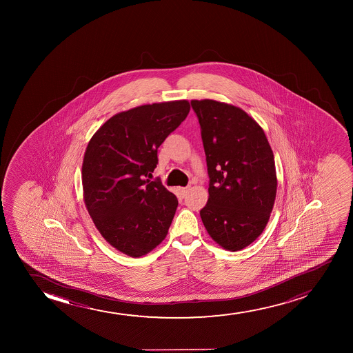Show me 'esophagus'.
Instances as JSON below:
<instances>
[{
    "label": "esophagus",
    "instance_id": "34e87169",
    "mask_svg": "<svg viewBox=\"0 0 353 353\" xmlns=\"http://www.w3.org/2000/svg\"><path fill=\"white\" fill-rule=\"evenodd\" d=\"M188 192H190V186H187V187H181V188H180V194H181V196H186L187 195V193H188Z\"/></svg>",
    "mask_w": 353,
    "mask_h": 353
}]
</instances>
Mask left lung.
<instances>
[{
  "label": "left lung",
  "mask_w": 353,
  "mask_h": 353,
  "mask_svg": "<svg viewBox=\"0 0 353 353\" xmlns=\"http://www.w3.org/2000/svg\"><path fill=\"white\" fill-rule=\"evenodd\" d=\"M210 178L200 216L208 234L239 251L263 233L276 194L274 157L263 128L246 112L214 100H192Z\"/></svg>",
  "instance_id": "1"
}]
</instances>
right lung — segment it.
<instances>
[{
  "label": "right lung",
  "mask_w": 353,
  "mask_h": 353,
  "mask_svg": "<svg viewBox=\"0 0 353 353\" xmlns=\"http://www.w3.org/2000/svg\"><path fill=\"white\" fill-rule=\"evenodd\" d=\"M186 100L145 105L114 115L85 150V207L102 236L127 256H145L166 238L178 199L150 180L158 148L190 113Z\"/></svg>",
  "instance_id": "obj_1"
}]
</instances>
